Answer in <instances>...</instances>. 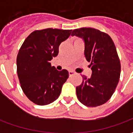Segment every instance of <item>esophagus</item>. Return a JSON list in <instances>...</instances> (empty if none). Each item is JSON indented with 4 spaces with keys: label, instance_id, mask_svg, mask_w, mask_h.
<instances>
[{
    "label": "esophagus",
    "instance_id": "esophagus-1",
    "mask_svg": "<svg viewBox=\"0 0 133 133\" xmlns=\"http://www.w3.org/2000/svg\"><path fill=\"white\" fill-rule=\"evenodd\" d=\"M75 74V72L74 71H72V70H70L69 71V76L70 77H71L72 75Z\"/></svg>",
    "mask_w": 133,
    "mask_h": 133
}]
</instances>
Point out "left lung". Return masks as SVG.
I'll list each match as a JSON object with an SVG mask.
<instances>
[{
  "mask_svg": "<svg viewBox=\"0 0 133 133\" xmlns=\"http://www.w3.org/2000/svg\"><path fill=\"white\" fill-rule=\"evenodd\" d=\"M85 41V56L92 70L90 78L82 75L83 82L76 87L79 101L88 107H97L111 98L119 82L120 62L114 42L107 33L92 28L72 30Z\"/></svg>",
  "mask_w": 133,
  "mask_h": 133,
  "instance_id": "1",
  "label": "left lung"
}]
</instances>
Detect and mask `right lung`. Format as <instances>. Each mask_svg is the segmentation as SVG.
<instances>
[{
	"label": "right lung",
	"instance_id": "obj_1",
	"mask_svg": "<svg viewBox=\"0 0 133 133\" xmlns=\"http://www.w3.org/2000/svg\"><path fill=\"white\" fill-rule=\"evenodd\" d=\"M72 30L46 28L30 33L17 55V73L23 91L38 105L54 102L60 96L69 73L58 71L50 61L56 57L59 45L70 35Z\"/></svg>",
	"mask_w": 133,
	"mask_h": 133
}]
</instances>
